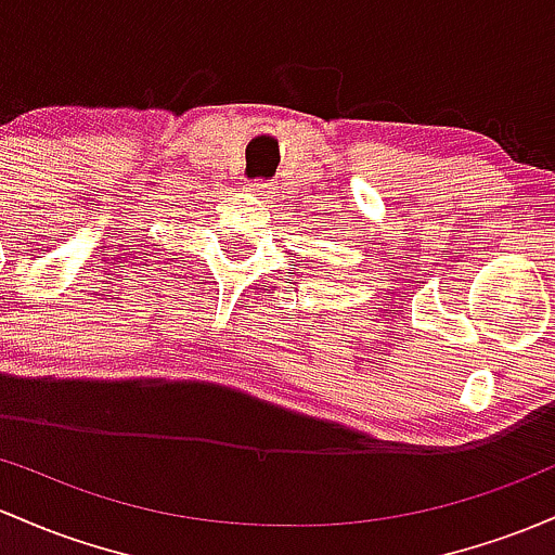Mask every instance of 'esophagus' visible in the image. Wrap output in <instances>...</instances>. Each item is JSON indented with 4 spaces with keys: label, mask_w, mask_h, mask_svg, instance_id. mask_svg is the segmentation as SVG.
I'll return each mask as SVG.
<instances>
[{
    "label": "esophagus",
    "mask_w": 555,
    "mask_h": 555,
    "mask_svg": "<svg viewBox=\"0 0 555 555\" xmlns=\"http://www.w3.org/2000/svg\"><path fill=\"white\" fill-rule=\"evenodd\" d=\"M271 186L273 184L268 179H253V181H247V184H245L247 192L260 194V197H268V194H271Z\"/></svg>",
    "instance_id": "esophagus-1"
}]
</instances>
